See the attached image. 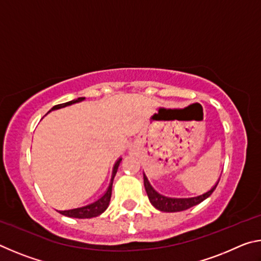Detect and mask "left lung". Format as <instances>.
<instances>
[{"label":"left lung","instance_id":"8db88e82","mask_svg":"<svg viewBox=\"0 0 261 261\" xmlns=\"http://www.w3.org/2000/svg\"><path fill=\"white\" fill-rule=\"evenodd\" d=\"M218 184H219V180L218 183H216L214 187L210 190V191H207L204 194H200V196L192 197V198H170V197L162 196V194L156 192L155 190L152 188V185L149 184L146 175L144 174V185L148 196V199L156 210L161 212H180V211L191 208V207L200 204L201 201H204L206 198H208L211 194L213 193L215 188L218 187Z\"/></svg>","mask_w":261,"mask_h":261}]
</instances>
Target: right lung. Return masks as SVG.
<instances>
[{"instance_id":"right-lung-1","label":"right lung","mask_w":261,"mask_h":261,"mask_svg":"<svg viewBox=\"0 0 261 261\" xmlns=\"http://www.w3.org/2000/svg\"><path fill=\"white\" fill-rule=\"evenodd\" d=\"M85 98H78L76 100H72V101H69V102H65V103H60V105H56L53 107L49 112L50 113L51 110H56V109H60V108H64L67 107V106L70 105H73V103H77V102H81ZM122 161V159H118L116 161V163L114 165L113 168V175H112V179H110V183H109V187L107 189V191L103 194L102 197L99 198L98 200L92 202L90 205H86V206H83V207H78V208H73V210H67V211H57L59 213H61L62 215H65V216H69V218H77V219H91V218H94V216H98L101 213H103V212L107 210V207L109 205V201H110V197H112V188H113V180L115 175L117 173V169H118V166H120V163Z\"/></svg>"}]
</instances>
